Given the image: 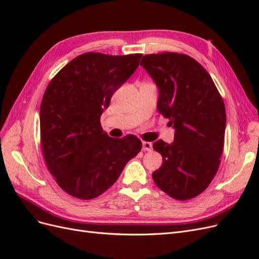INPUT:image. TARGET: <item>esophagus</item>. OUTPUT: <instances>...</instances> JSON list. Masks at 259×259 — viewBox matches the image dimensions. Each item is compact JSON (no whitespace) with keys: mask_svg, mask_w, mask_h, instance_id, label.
I'll return each mask as SVG.
<instances>
[{"mask_svg":"<svg viewBox=\"0 0 259 259\" xmlns=\"http://www.w3.org/2000/svg\"><path fill=\"white\" fill-rule=\"evenodd\" d=\"M143 150L144 151L152 150V144L149 143V142H143Z\"/></svg>","mask_w":259,"mask_h":259,"instance_id":"esophagus-1","label":"esophagus"}]
</instances>
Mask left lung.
Here are the masks:
<instances>
[{"label":"left lung","mask_w":259,"mask_h":259,"mask_svg":"<svg viewBox=\"0 0 259 259\" xmlns=\"http://www.w3.org/2000/svg\"><path fill=\"white\" fill-rule=\"evenodd\" d=\"M159 89V112L175 128L174 142L153 143L162 165L155 185L185 201L204 191L215 177L224 150L226 109L210 75L185 54L146 55L140 61Z\"/></svg>","instance_id":"obj_1"}]
</instances>
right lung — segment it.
<instances>
[{"instance_id": "1", "label": "right lung", "mask_w": 259, "mask_h": 259, "mask_svg": "<svg viewBox=\"0 0 259 259\" xmlns=\"http://www.w3.org/2000/svg\"><path fill=\"white\" fill-rule=\"evenodd\" d=\"M142 56L85 53L46 88L40 108L43 155L58 186L74 198L92 200L103 194L142 150L136 136L109 137L100 125L104 109L135 72Z\"/></svg>"}]
</instances>
